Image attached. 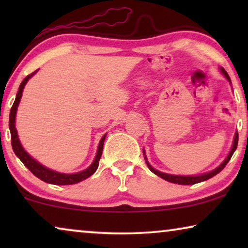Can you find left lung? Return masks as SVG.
Here are the masks:
<instances>
[{"label": "left lung", "instance_id": "1", "mask_svg": "<svg viewBox=\"0 0 248 248\" xmlns=\"http://www.w3.org/2000/svg\"><path fill=\"white\" fill-rule=\"evenodd\" d=\"M220 72H221L223 76L227 80L229 81L230 83H232V81H230V78L228 76V73L226 72V70L223 69V67H220ZM237 144H238V132H236L235 133V137H233V141H232V149H230L228 155H227L225 160H223L221 164H220L218 167L212 169L211 171H208V172H203V174H200V175H192V176H183V175H172V174H167V172H162V171H159L157 169H155L152 166L149 164L148 161V158L147 155H145V151L143 150V155H144V159H145V162H147L148 167L150 170L155 174L159 177H161L162 179H165V181L167 182H170V183H174V184H178V185H193V184H196V183H201V182H204L206 179L209 178H212L213 176H216L217 174H219L220 171L222 170L223 168L226 167V165L228 164V161L230 160V158H232V155H233V152L237 149Z\"/></svg>", "mask_w": 248, "mask_h": 248}]
</instances>
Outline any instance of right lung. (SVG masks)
<instances>
[{
  "mask_svg": "<svg viewBox=\"0 0 248 248\" xmlns=\"http://www.w3.org/2000/svg\"><path fill=\"white\" fill-rule=\"evenodd\" d=\"M36 70L35 72H32L29 76H27L23 81L20 84L18 93L16 96V100L13 103V106L11 108V111H10V118H9V127L10 132H11V144L12 149L15 151L16 157H18L20 160L22 161V164L26 166L27 168L29 169L30 171L32 172L36 177H38L42 181L48 183V184H54V185H72L77 184V183L82 182L84 179L90 177L91 175L94 174V171L97 170L98 165H99V159L101 157V154H103V147L105 139H106V134L101 138L99 142V145H98L97 155L94 157L93 164H91L87 169H84L82 171L74 172V174H64V172H60L56 170H53V169L47 168L46 166H44L36 160L35 158H32L28 152H27L25 149H23L21 142L19 140L18 132H16V110H18V106L20 104V100H21L23 89H25V86L28 82L30 78L35 76L37 73Z\"/></svg>",
  "mask_w": 248,
  "mask_h": 248,
  "instance_id": "1",
  "label": "right lung"
}]
</instances>
